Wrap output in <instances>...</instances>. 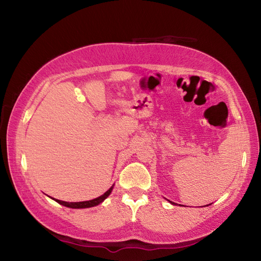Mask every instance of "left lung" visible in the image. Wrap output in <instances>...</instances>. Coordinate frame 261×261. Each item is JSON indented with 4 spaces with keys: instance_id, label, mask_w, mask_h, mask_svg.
<instances>
[{
    "instance_id": "obj_1",
    "label": "left lung",
    "mask_w": 261,
    "mask_h": 261,
    "mask_svg": "<svg viewBox=\"0 0 261 261\" xmlns=\"http://www.w3.org/2000/svg\"><path fill=\"white\" fill-rule=\"evenodd\" d=\"M171 203H174V202H172V201H171Z\"/></svg>"
}]
</instances>
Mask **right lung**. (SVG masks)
<instances>
[{
  "mask_svg": "<svg viewBox=\"0 0 261 261\" xmlns=\"http://www.w3.org/2000/svg\"><path fill=\"white\" fill-rule=\"evenodd\" d=\"M112 192V187L109 189V191H107L103 195H101L100 197H98V198H94L92 200H88V201H81V202H67V201H62V200H59V199H55V201L63 204V206L65 207H68V208H89V207H94L97 206V204L101 203L102 201H103L107 197L110 195V193Z\"/></svg>",
  "mask_w": 261,
  "mask_h": 261,
  "instance_id": "add662e5",
  "label": "right lung"
}]
</instances>
